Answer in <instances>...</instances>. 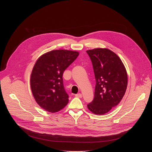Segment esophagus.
Returning a JSON list of instances; mask_svg holds the SVG:
<instances>
[{
  "label": "esophagus",
  "mask_w": 152,
  "mask_h": 152,
  "mask_svg": "<svg viewBox=\"0 0 152 152\" xmlns=\"http://www.w3.org/2000/svg\"><path fill=\"white\" fill-rule=\"evenodd\" d=\"M75 97H77V98H81V97H82V94H80V93L77 94L75 95Z\"/></svg>",
  "instance_id": "1"
}]
</instances>
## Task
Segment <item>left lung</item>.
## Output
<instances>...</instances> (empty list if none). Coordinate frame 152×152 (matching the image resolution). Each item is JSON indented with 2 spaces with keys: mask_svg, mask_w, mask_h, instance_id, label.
<instances>
[{
  "mask_svg": "<svg viewBox=\"0 0 152 152\" xmlns=\"http://www.w3.org/2000/svg\"><path fill=\"white\" fill-rule=\"evenodd\" d=\"M96 81L94 98L87 105L94 114L104 115L118 105L125 94L127 75L121 59L108 49L87 50Z\"/></svg>",
  "mask_w": 152,
  "mask_h": 152,
  "instance_id": "obj_1",
  "label": "left lung"
}]
</instances>
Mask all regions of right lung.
<instances>
[{
  "instance_id": "right-lung-1",
  "label": "right lung",
  "mask_w": 152,
  "mask_h": 152,
  "mask_svg": "<svg viewBox=\"0 0 152 152\" xmlns=\"http://www.w3.org/2000/svg\"><path fill=\"white\" fill-rule=\"evenodd\" d=\"M78 55L76 51L54 50L36 61L31 75V89L37 104L45 110L56 113L68 104L63 74Z\"/></svg>"
}]
</instances>
